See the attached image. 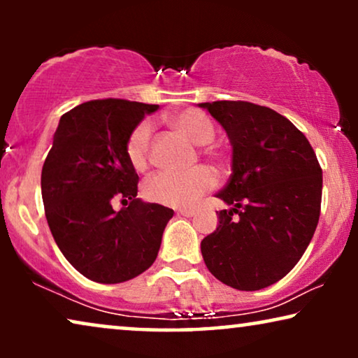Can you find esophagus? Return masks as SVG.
Returning a JSON list of instances; mask_svg holds the SVG:
<instances>
[{
  "instance_id": "obj_1",
  "label": "esophagus",
  "mask_w": 358,
  "mask_h": 358,
  "mask_svg": "<svg viewBox=\"0 0 358 358\" xmlns=\"http://www.w3.org/2000/svg\"><path fill=\"white\" fill-rule=\"evenodd\" d=\"M178 213L182 215V217H187V218L195 217V210L194 208H179Z\"/></svg>"
}]
</instances>
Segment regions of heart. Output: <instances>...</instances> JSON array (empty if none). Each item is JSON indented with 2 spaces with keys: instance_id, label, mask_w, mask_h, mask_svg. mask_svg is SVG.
I'll return each instance as SVG.
<instances>
[{
  "instance_id": "obj_1",
  "label": "heart",
  "mask_w": 358,
  "mask_h": 358,
  "mask_svg": "<svg viewBox=\"0 0 358 358\" xmlns=\"http://www.w3.org/2000/svg\"><path fill=\"white\" fill-rule=\"evenodd\" d=\"M171 125L179 134L197 146L212 143L215 138V127L203 112L187 109L169 119ZM151 135L153 125L148 120L140 122L131 130L127 140L125 151L130 164L136 171H145L151 159ZM215 185V176L208 168H195L189 173H161L151 176L143 184V195L151 202L169 205V207H185L192 205Z\"/></svg>"
}]
</instances>
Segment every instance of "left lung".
<instances>
[{
	"instance_id": "8db88e82",
	"label": "left lung",
	"mask_w": 358,
	"mask_h": 358,
	"mask_svg": "<svg viewBox=\"0 0 358 358\" xmlns=\"http://www.w3.org/2000/svg\"><path fill=\"white\" fill-rule=\"evenodd\" d=\"M227 131L231 178L217 194L229 210L202 239L205 266L236 290L287 275L306 251L321 212L322 171L306 136L287 117L246 101L202 102Z\"/></svg>"
}]
</instances>
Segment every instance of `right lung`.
<instances>
[{
  "label": "right lung",
  "mask_w": 358,
  "mask_h": 358,
  "mask_svg": "<svg viewBox=\"0 0 358 358\" xmlns=\"http://www.w3.org/2000/svg\"><path fill=\"white\" fill-rule=\"evenodd\" d=\"M159 106L96 99L62 115L42 168V200L52 236L78 272L99 283L140 275L158 256L174 212L136 199L138 174L129 135ZM129 207L115 213L111 202Z\"/></svg>",
  "instance_id": "add662e5"
}]
</instances>
